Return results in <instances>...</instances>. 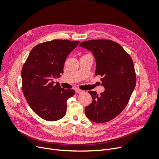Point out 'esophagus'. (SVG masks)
I'll use <instances>...</instances> for the list:
<instances>
[{"instance_id":"esophagus-1","label":"esophagus","mask_w":159,"mask_h":159,"mask_svg":"<svg viewBox=\"0 0 159 159\" xmlns=\"http://www.w3.org/2000/svg\"><path fill=\"white\" fill-rule=\"evenodd\" d=\"M83 92V91H82V90H80V89H76V90H75V93H77V94H79V93H82Z\"/></svg>"}]
</instances>
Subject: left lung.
I'll return each instance as SVG.
<instances>
[{"label": "left lung", "mask_w": 159, "mask_h": 159, "mask_svg": "<svg viewBox=\"0 0 159 159\" xmlns=\"http://www.w3.org/2000/svg\"><path fill=\"white\" fill-rule=\"evenodd\" d=\"M79 46L93 53L95 75L102 77L101 80L105 88L100 95L96 91H88L93 101L85 108V114L94 122H108L122 111L134 90L136 75L133 62L119 44L110 40L84 41Z\"/></svg>", "instance_id": "obj_1"}]
</instances>
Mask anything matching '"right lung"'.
I'll return each instance as SVG.
<instances>
[{"label":"right lung","mask_w":159,"mask_h":159,"mask_svg":"<svg viewBox=\"0 0 159 159\" xmlns=\"http://www.w3.org/2000/svg\"><path fill=\"white\" fill-rule=\"evenodd\" d=\"M79 43L56 39L39 44L31 49L22 67L24 95L31 110L46 120L64 117L67 101L75 94L73 89H63L53 80L63 73L66 58Z\"/></svg>","instance_id":"obj_1"}]
</instances>
